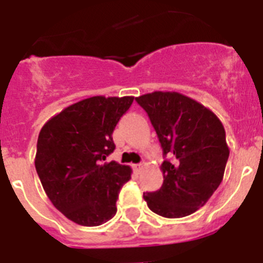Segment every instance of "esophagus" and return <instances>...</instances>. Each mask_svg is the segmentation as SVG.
<instances>
[{"instance_id":"esophagus-1","label":"esophagus","mask_w":263,"mask_h":263,"mask_svg":"<svg viewBox=\"0 0 263 263\" xmlns=\"http://www.w3.org/2000/svg\"><path fill=\"white\" fill-rule=\"evenodd\" d=\"M143 166H145V162H142V163H138V164H134V168H136V171H141V170L143 168Z\"/></svg>"}]
</instances>
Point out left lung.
<instances>
[{
  "label": "left lung",
  "instance_id": "8db88e82",
  "mask_svg": "<svg viewBox=\"0 0 263 263\" xmlns=\"http://www.w3.org/2000/svg\"><path fill=\"white\" fill-rule=\"evenodd\" d=\"M152 121L163 155V184L143 199L154 213L179 218L210 200L224 178L229 158L225 130L217 116L178 92H153L137 97Z\"/></svg>",
  "mask_w": 263,
  "mask_h": 263
}]
</instances>
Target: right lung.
Segmentation results:
<instances>
[{"label": "right lung", "mask_w": 263, "mask_h": 263, "mask_svg": "<svg viewBox=\"0 0 263 263\" xmlns=\"http://www.w3.org/2000/svg\"><path fill=\"white\" fill-rule=\"evenodd\" d=\"M133 96H93L63 109L42 127L35 168L46 195L71 221L97 227L117 212L121 187L132 168L108 155L111 134L133 104Z\"/></svg>", "instance_id": "obj_1"}]
</instances>
